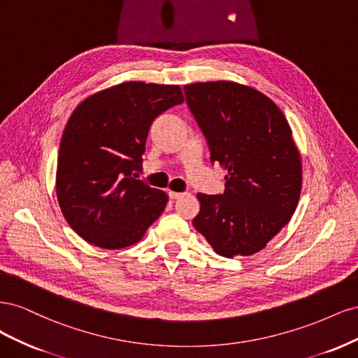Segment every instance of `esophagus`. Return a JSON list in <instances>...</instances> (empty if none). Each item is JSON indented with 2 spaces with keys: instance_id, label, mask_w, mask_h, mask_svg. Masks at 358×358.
<instances>
[{
  "instance_id": "esophagus-1",
  "label": "esophagus",
  "mask_w": 358,
  "mask_h": 358,
  "mask_svg": "<svg viewBox=\"0 0 358 358\" xmlns=\"http://www.w3.org/2000/svg\"><path fill=\"white\" fill-rule=\"evenodd\" d=\"M185 196V194L183 192H176V191H169V197L171 199V200H178V199H180V197H183Z\"/></svg>"
}]
</instances>
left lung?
<instances>
[{
	"instance_id": "left-lung-1",
	"label": "left lung",
	"mask_w": 358,
	"mask_h": 358,
	"mask_svg": "<svg viewBox=\"0 0 358 358\" xmlns=\"http://www.w3.org/2000/svg\"><path fill=\"white\" fill-rule=\"evenodd\" d=\"M208 138L210 162L227 170L224 196L197 194L194 227L218 255L262 251L296 212L301 157L282 110L249 85L231 80L183 86Z\"/></svg>"
}]
</instances>
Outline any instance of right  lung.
<instances>
[{
    "mask_svg": "<svg viewBox=\"0 0 358 358\" xmlns=\"http://www.w3.org/2000/svg\"><path fill=\"white\" fill-rule=\"evenodd\" d=\"M182 101L179 85L131 80L76 107L61 137L55 189L64 218L83 241L131 246L166 209L167 194L131 173L142 166L150 124Z\"/></svg>",
    "mask_w": 358,
    "mask_h": 358,
    "instance_id": "right-lung-1",
    "label": "right lung"
}]
</instances>
